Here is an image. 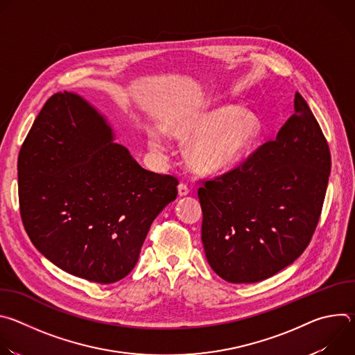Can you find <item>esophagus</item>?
I'll use <instances>...</instances> for the list:
<instances>
[{"label":"esophagus","mask_w":355,"mask_h":355,"mask_svg":"<svg viewBox=\"0 0 355 355\" xmlns=\"http://www.w3.org/2000/svg\"><path fill=\"white\" fill-rule=\"evenodd\" d=\"M189 193V188L184 184V182H181L180 185H178V195L180 196H185V195H188Z\"/></svg>","instance_id":"esophagus-1"}]
</instances>
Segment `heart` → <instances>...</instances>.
<instances>
[{"label":"heart","mask_w":355,"mask_h":355,"mask_svg":"<svg viewBox=\"0 0 355 355\" xmlns=\"http://www.w3.org/2000/svg\"><path fill=\"white\" fill-rule=\"evenodd\" d=\"M171 133L182 140L198 139L191 147V160L202 171L216 173L241 162L261 133L259 118L237 105L199 112L175 122ZM151 147L164 150L160 132L150 136Z\"/></svg>","instance_id":"obj_1"}]
</instances>
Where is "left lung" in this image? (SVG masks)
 <instances>
[{
    "label": "left lung",
    "instance_id": "left-lung-1",
    "mask_svg": "<svg viewBox=\"0 0 355 355\" xmlns=\"http://www.w3.org/2000/svg\"><path fill=\"white\" fill-rule=\"evenodd\" d=\"M293 107L274 140L198 189L207 260L227 282L275 275L305 251L318 226L331 156L299 92Z\"/></svg>",
    "mask_w": 355,
    "mask_h": 355
}]
</instances>
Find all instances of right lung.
<instances>
[{"mask_svg": "<svg viewBox=\"0 0 355 355\" xmlns=\"http://www.w3.org/2000/svg\"><path fill=\"white\" fill-rule=\"evenodd\" d=\"M111 126L73 92L50 96L18 157L24 227L63 271L98 284L125 278L178 180L144 170Z\"/></svg>", "mask_w": 355, "mask_h": 355, "instance_id": "add662e5", "label": "right lung"}]
</instances>
